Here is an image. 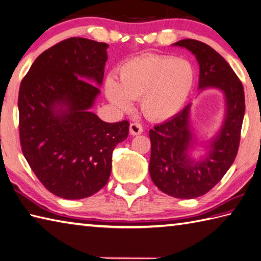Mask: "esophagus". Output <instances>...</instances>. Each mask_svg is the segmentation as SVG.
Masks as SVG:
<instances>
[{"label":"esophagus","mask_w":261,"mask_h":261,"mask_svg":"<svg viewBox=\"0 0 261 261\" xmlns=\"http://www.w3.org/2000/svg\"><path fill=\"white\" fill-rule=\"evenodd\" d=\"M129 133H130V135H133V136L141 135L143 133L142 125L138 124V123H132L129 125Z\"/></svg>","instance_id":"1"}]
</instances>
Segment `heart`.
Here are the masks:
<instances>
[{
    "label": "heart",
    "mask_w": 261,
    "mask_h": 261,
    "mask_svg": "<svg viewBox=\"0 0 261 261\" xmlns=\"http://www.w3.org/2000/svg\"><path fill=\"white\" fill-rule=\"evenodd\" d=\"M195 71L190 61L170 56L145 55L120 67L118 80L107 77L105 94L120 112L140 98L143 114L152 120H166L181 111L193 88Z\"/></svg>",
    "instance_id": "obj_1"
}]
</instances>
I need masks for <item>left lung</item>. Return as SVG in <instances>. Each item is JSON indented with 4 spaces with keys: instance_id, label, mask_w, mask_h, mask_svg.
<instances>
[{
    "instance_id": "1",
    "label": "left lung",
    "mask_w": 261,
    "mask_h": 261,
    "mask_svg": "<svg viewBox=\"0 0 261 261\" xmlns=\"http://www.w3.org/2000/svg\"><path fill=\"white\" fill-rule=\"evenodd\" d=\"M172 45L195 56L199 91L217 89L224 99L222 124L209 141L201 143L195 136L191 124L192 103L149 130V174L154 184L174 198L194 199L209 192L233 163L245 116V92L227 60L207 44L184 39ZM198 148L202 153L195 158L193 152Z\"/></svg>"
}]
</instances>
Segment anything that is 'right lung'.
<instances>
[{"label":"right lung","instance_id":"1","mask_svg":"<svg viewBox=\"0 0 261 261\" xmlns=\"http://www.w3.org/2000/svg\"><path fill=\"white\" fill-rule=\"evenodd\" d=\"M107 43L70 38L40 55L19 90L22 152L45 189L85 199L108 182L113 150L129 123H106L90 112L108 59Z\"/></svg>","mask_w":261,"mask_h":261}]
</instances>
